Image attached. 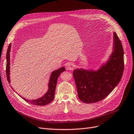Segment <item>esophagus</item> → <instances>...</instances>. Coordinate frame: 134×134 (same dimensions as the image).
Masks as SVG:
<instances>
[{"label": "esophagus", "mask_w": 134, "mask_h": 134, "mask_svg": "<svg viewBox=\"0 0 134 134\" xmlns=\"http://www.w3.org/2000/svg\"><path fill=\"white\" fill-rule=\"evenodd\" d=\"M75 65L74 63H70L68 64L67 66V69L69 70H72L75 68Z\"/></svg>", "instance_id": "34e87169"}]
</instances>
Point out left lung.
<instances>
[{"instance_id": "left-lung-1", "label": "left lung", "mask_w": 134, "mask_h": 134, "mask_svg": "<svg viewBox=\"0 0 134 134\" xmlns=\"http://www.w3.org/2000/svg\"><path fill=\"white\" fill-rule=\"evenodd\" d=\"M113 51L106 64L97 71L75 69L73 71L79 99L87 104L103 100L122 79L124 69L123 46L114 33Z\"/></svg>"}]
</instances>
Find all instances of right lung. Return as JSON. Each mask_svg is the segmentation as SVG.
<instances>
[{
	"mask_svg": "<svg viewBox=\"0 0 134 134\" xmlns=\"http://www.w3.org/2000/svg\"><path fill=\"white\" fill-rule=\"evenodd\" d=\"M11 49V43L9 44L8 46V48L7 49V53H6V77L8 82L10 83V52ZM65 70L64 67H62L57 70L54 71L52 72L51 75L50 80L49 82V88L47 92L45 94V95L43 96L42 98H40L37 100H27L24 98H22L27 103L37 106H44L51 102L54 97V93L55 90V87L57 83V80L59 77V75L63 71ZM13 89V88H12Z\"/></svg>",
	"mask_w": 134,
	"mask_h": 134,
	"instance_id": "right-lung-1",
	"label": "right lung"
}]
</instances>
